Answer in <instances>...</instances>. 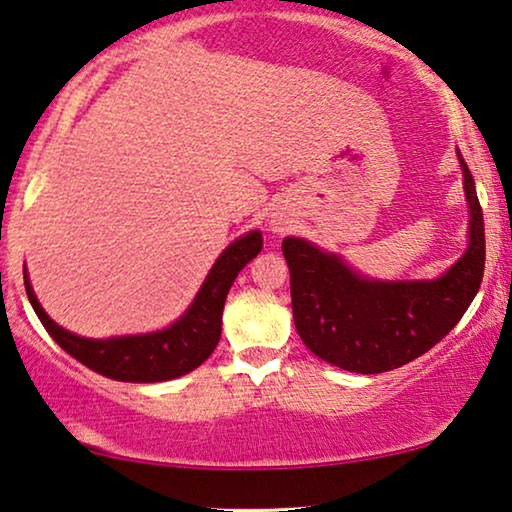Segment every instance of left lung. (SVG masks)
Segmentation results:
<instances>
[{
  "label": "left lung",
  "mask_w": 512,
  "mask_h": 512,
  "mask_svg": "<svg viewBox=\"0 0 512 512\" xmlns=\"http://www.w3.org/2000/svg\"><path fill=\"white\" fill-rule=\"evenodd\" d=\"M459 162L471 208V241L441 278L378 283L304 239L283 241L294 327L313 355L345 371H392L434 348L462 320L485 271V222L471 171L462 157Z\"/></svg>",
  "instance_id": "obj_1"
}]
</instances>
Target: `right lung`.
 Here are the masks:
<instances>
[{
  "mask_svg": "<svg viewBox=\"0 0 512 512\" xmlns=\"http://www.w3.org/2000/svg\"><path fill=\"white\" fill-rule=\"evenodd\" d=\"M259 250H262V234L259 232L236 239L213 264L206 283L201 285L197 299L192 301L183 318L155 334L122 336L109 338V341L76 336L48 318L34 297L27 271L25 290L34 313L39 315L48 334L55 338L62 350H67L88 369L102 373L106 378L122 380V383H162V380L185 376L211 357L220 341L222 308H225L229 287Z\"/></svg>",
  "mask_w": 512,
  "mask_h": 512,
  "instance_id": "right-lung-1",
  "label": "right lung"
}]
</instances>
